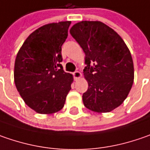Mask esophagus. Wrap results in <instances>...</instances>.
I'll list each match as a JSON object with an SVG mask.
<instances>
[{
    "label": "esophagus",
    "mask_w": 150,
    "mask_h": 150,
    "mask_svg": "<svg viewBox=\"0 0 150 150\" xmlns=\"http://www.w3.org/2000/svg\"><path fill=\"white\" fill-rule=\"evenodd\" d=\"M73 75H74V78H75V80H77V79H79V78L81 77L82 74L80 71H75V72L73 73Z\"/></svg>",
    "instance_id": "1"
}]
</instances>
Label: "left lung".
I'll return each mask as SVG.
<instances>
[{
    "mask_svg": "<svg viewBox=\"0 0 150 150\" xmlns=\"http://www.w3.org/2000/svg\"><path fill=\"white\" fill-rule=\"evenodd\" d=\"M85 53L84 76L88 90L85 107L103 113L119 107L127 98L134 79V62L117 33L99 21H81L69 30Z\"/></svg>",
    "mask_w": 150,
    "mask_h": 150,
    "instance_id": "1",
    "label": "left lung"
}]
</instances>
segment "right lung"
Wrapping results in <instances>:
<instances>
[{
    "label": "right lung",
    "mask_w": 150,
    "mask_h": 150,
    "mask_svg": "<svg viewBox=\"0 0 150 150\" xmlns=\"http://www.w3.org/2000/svg\"><path fill=\"white\" fill-rule=\"evenodd\" d=\"M71 22L43 25L20 48L14 65V81L24 102L40 114L60 111L74 81L64 71L61 47Z\"/></svg>",
    "instance_id": "add662e5"
}]
</instances>
